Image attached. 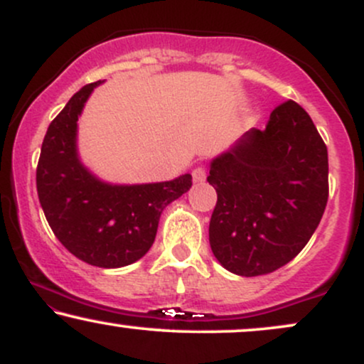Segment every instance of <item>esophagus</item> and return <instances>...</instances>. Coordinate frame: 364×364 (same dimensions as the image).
Returning a JSON list of instances; mask_svg holds the SVG:
<instances>
[{"mask_svg": "<svg viewBox=\"0 0 364 364\" xmlns=\"http://www.w3.org/2000/svg\"><path fill=\"white\" fill-rule=\"evenodd\" d=\"M191 176H193V183H203L205 181V169L203 168H196L193 169V173H191Z\"/></svg>", "mask_w": 364, "mask_h": 364, "instance_id": "esophagus-1", "label": "esophagus"}]
</instances>
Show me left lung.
<instances>
[{
	"label": "left lung",
	"instance_id": "left-lung-1",
	"mask_svg": "<svg viewBox=\"0 0 364 364\" xmlns=\"http://www.w3.org/2000/svg\"><path fill=\"white\" fill-rule=\"evenodd\" d=\"M217 203L208 241L229 272L255 277L281 269L306 246L328 198V156L308 112L275 107L210 161Z\"/></svg>",
	"mask_w": 364,
	"mask_h": 364
}]
</instances>
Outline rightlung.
Returning <instances> with one entry per match:
<instances>
[{"instance_id": "obj_1", "label": "right lung", "mask_w": 364, "mask_h": 364, "mask_svg": "<svg viewBox=\"0 0 364 364\" xmlns=\"http://www.w3.org/2000/svg\"><path fill=\"white\" fill-rule=\"evenodd\" d=\"M82 87L46 132L37 195L61 245L85 263L119 269L140 260L156 240L159 219L171 202L191 188V174L159 183L104 181L78 156V118L95 87Z\"/></svg>"}]
</instances>
